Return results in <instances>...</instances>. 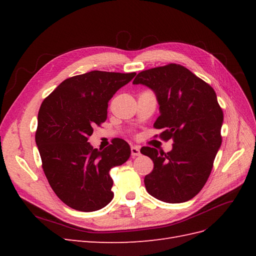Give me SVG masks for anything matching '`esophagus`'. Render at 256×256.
Listing matches in <instances>:
<instances>
[{
    "label": "esophagus",
    "instance_id": "34e87169",
    "mask_svg": "<svg viewBox=\"0 0 256 256\" xmlns=\"http://www.w3.org/2000/svg\"><path fill=\"white\" fill-rule=\"evenodd\" d=\"M141 152H140V147L138 146H131V156L132 157H136V156H140Z\"/></svg>",
    "mask_w": 256,
    "mask_h": 256
}]
</instances>
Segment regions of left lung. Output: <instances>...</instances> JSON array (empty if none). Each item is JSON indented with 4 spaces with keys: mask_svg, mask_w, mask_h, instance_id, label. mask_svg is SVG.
<instances>
[{
    "mask_svg": "<svg viewBox=\"0 0 256 256\" xmlns=\"http://www.w3.org/2000/svg\"><path fill=\"white\" fill-rule=\"evenodd\" d=\"M134 84H144L157 96L160 115L154 122L164 141L173 138L171 152L143 146L154 162L144 178L147 192L166 203H184L202 190L212 173L222 136L223 111L214 88L180 64L138 72ZM158 136V134H157Z\"/></svg>",
    "mask_w": 256,
    "mask_h": 256,
    "instance_id": "1",
    "label": "left lung"
}]
</instances>
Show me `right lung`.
<instances>
[{"label":"right lung","mask_w":256,"mask_h":256,"mask_svg":"<svg viewBox=\"0 0 256 256\" xmlns=\"http://www.w3.org/2000/svg\"><path fill=\"white\" fill-rule=\"evenodd\" d=\"M136 72L94 70L62 82L42 102L35 141L54 193L76 210L95 212L113 198L109 174L130 157V146L115 138L104 150L88 142L92 127L108 116V102Z\"/></svg>","instance_id":"add662e5"}]
</instances>
